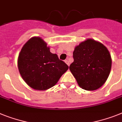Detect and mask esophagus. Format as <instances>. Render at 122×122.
I'll return each mask as SVG.
<instances>
[{"label": "esophagus", "mask_w": 122, "mask_h": 122, "mask_svg": "<svg viewBox=\"0 0 122 122\" xmlns=\"http://www.w3.org/2000/svg\"><path fill=\"white\" fill-rule=\"evenodd\" d=\"M65 63H66V64H67V66H69V65H70V64H69V62L68 61H67V60H66V61H65Z\"/></svg>", "instance_id": "34e87169"}]
</instances>
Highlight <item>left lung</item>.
<instances>
[{
	"instance_id": "1",
	"label": "left lung",
	"mask_w": 122,
	"mask_h": 122,
	"mask_svg": "<svg viewBox=\"0 0 122 122\" xmlns=\"http://www.w3.org/2000/svg\"><path fill=\"white\" fill-rule=\"evenodd\" d=\"M69 69L82 89L94 91L107 81L112 66L109 51L100 42L87 39L77 46Z\"/></svg>"
}]
</instances>
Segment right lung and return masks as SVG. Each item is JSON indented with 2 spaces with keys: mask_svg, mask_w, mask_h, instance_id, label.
I'll use <instances>...</instances> for the list:
<instances>
[{
  "mask_svg": "<svg viewBox=\"0 0 122 122\" xmlns=\"http://www.w3.org/2000/svg\"><path fill=\"white\" fill-rule=\"evenodd\" d=\"M18 67L25 82L41 91L54 86L69 68L40 37L31 38L25 44L18 56Z\"/></svg>",
  "mask_w": 122,
  "mask_h": 122,
  "instance_id": "obj_1",
  "label": "right lung"
}]
</instances>
